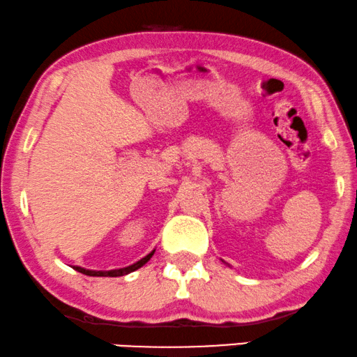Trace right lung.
I'll return each instance as SVG.
<instances>
[{
    "instance_id": "right-lung-1",
    "label": "right lung",
    "mask_w": 357,
    "mask_h": 357,
    "mask_svg": "<svg viewBox=\"0 0 357 357\" xmlns=\"http://www.w3.org/2000/svg\"><path fill=\"white\" fill-rule=\"evenodd\" d=\"M155 250H152V252L145 255L144 259L137 260V262L129 265V267H124V268H114V270H89V268H82V267H77V265H74V270H77V272L84 273V275H89V277H123V275H128L130 272H134V270H137L142 267V265H145L149 262L150 259H152Z\"/></svg>"
}]
</instances>
